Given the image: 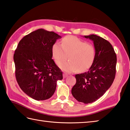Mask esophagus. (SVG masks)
I'll return each instance as SVG.
<instances>
[{
	"label": "esophagus",
	"instance_id": "obj_1",
	"mask_svg": "<svg viewBox=\"0 0 130 130\" xmlns=\"http://www.w3.org/2000/svg\"><path fill=\"white\" fill-rule=\"evenodd\" d=\"M63 78H66V77H67L68 76V75L67 74V73H64L63 74Z\"/></svg>",
	"mask_w": 130,
	"mask_h": 130
}]
</instances>
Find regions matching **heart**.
Wrapping results in <instances>:
<instances>
[{
  "instance_id": "obj_1",
  "label": "heart",
  "mask_w": 130,
  "mask_h": 130,
  "mask_svg": "<svg viewBox=\"0 0 130 130\" xmlns=\"http://www.w3.org/2000/svg\"><path fill=\"white\" fill-rule=\"evenodd\" d=\"M51 53L57 64L65 61L68 55L70 60L60 65L61 69L67 72L88 70L92 65L95 56V48L92 44L87 43L72 36L63 38L61 45L58 42L54 43Z\"/></svg>"
}]
</instances>
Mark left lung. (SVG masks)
I'll return each mask as SVG.
<instances>
[{
  "label": "left lung",
  "instance_id": "1",
  "mask_svg": "<svg viewBox=\"0 0 130 130\" xmlns=\"http://www.w3.org/2000/svg\"><path fill=\"white\" fill-rule=\"evenodd\" d=\"M93 42L95 56L87 72L75 75L76 83L72 94L79 102L89 104L102 96L114 82L116 72L117 56L109 42L95 35L84 36Z\"/></svg>",
  "mask_w": 130,
  "mask_h": 130
}]
</instances>
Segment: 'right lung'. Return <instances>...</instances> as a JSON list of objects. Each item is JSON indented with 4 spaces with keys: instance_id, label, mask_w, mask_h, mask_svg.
<instances>
[{
    "instance_id": "obj_1",
    "label": "right lung",
    "mask_w": 130,
    "mask_h": 130,
    "mask_svg": "<svg viewBox=\"0 0 130 130\" xmlns=\"http://www.w3.org/2000/svg\"><path fill=\"white\" fill-rule=\"evenodd\" d=\"M61 36L39 29L20 41L14 52L16 80L23 91L32 99L42 101L54 93L62 72L52 59L51 47Z\"/></svg>"
}]
</instances>
